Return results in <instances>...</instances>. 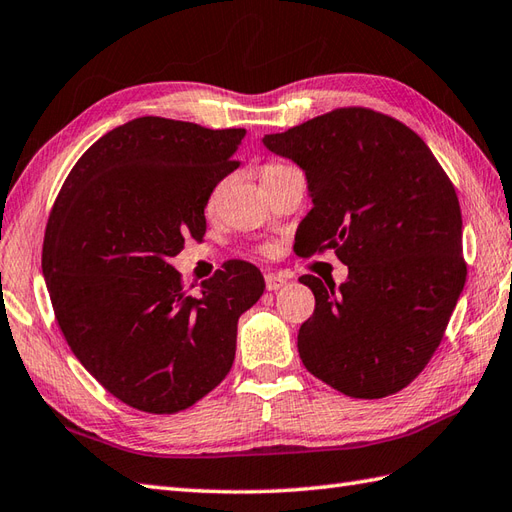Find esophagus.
Returning a JSON list of instances; mask_svg holds the SVG:
<instances>
[{
    "label": "esophagus",
    "mask_w": 512,
    "mask_h": 512,
    "mask_svg": "<svg viewBox=\"0 0 512 512\" xmlns=\"http://www.w3.org/2000/svg\"><path fill=\"white\" fill-rule=\"evenodd\" d=\"M266 279V288L270 290V292H277V290H281L285 283H288V279H285L283 275H272V272H268V275L264 277Z\"/></svg>",
    "instance_id": "esophagus-1"
}]
</instances>
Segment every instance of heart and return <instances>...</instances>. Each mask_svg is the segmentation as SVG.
<instances>
[{"label":"heart","instance_id":"obj_1","mask_svg":"<svg viewBox=\"0 0 512 512\" xmlns=\"http://www.w3.org/2000/svg\"><path fill=\"white\" fill-rule=\"evenodd\" d=\"M283 168H288V165H281V163H266V165H264V170H261V176H266V174H275V172H279V170H283ZM216 196H218V189H216V192H213L211 202L216 200Z\"/></svg>","mask_w":512,"mask_h":512}]
</instances>
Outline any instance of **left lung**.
<instances>
[{
    "label": "left lung",
    "instance_id": "8db88e82",
    "mask_svg": "<svg viewBox=\"0 0 512 512\" xmlns=\"http://www.w3.org/2000/svg\"><path fill=\"white\" fill-rule=\"evenodd\" d=\"M264 146L301 165L314 207L303 255L336 251L340 288L303 275L314 314L299 329L307 371L342 395L382 399L417 377L441 344L465 288L456 189L412 128L347 106Z\"/></svg>",
    "mask_w": 512,
    "mask_h": 512
}]
</instances>
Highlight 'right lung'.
Masks as SVG:
<instances>
[{"mask_svg":"<svg viewBox=\"0 0 512 512\" xmlns=\"http://www.w3.org/2000/svg\"><path fill=\"white\" fill-rule=\"evenodd\" d=\"M244 128L137 117L82 154L43 237L54 314L80 364L126 406L174 414L216 388L235 360L237 318L264 294L229 259L198 294L170 257L205 235L207 200L240 161Z\"/></svg>","mask_w":512,"mask_h":512,"instance_id":"obj_1","label":"right lung"}]
</instances>
